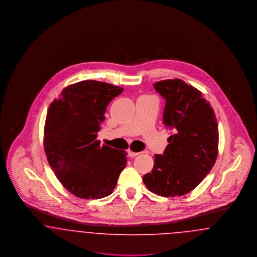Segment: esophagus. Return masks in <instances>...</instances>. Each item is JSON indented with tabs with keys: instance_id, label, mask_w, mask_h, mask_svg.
<instances>
[{
	"instance_id": "obj_1",
	"label": "esophagus",
	"mask_w": 257,
	"mask_h": 257,
	"mask_svg": "<svg viewBox=\"0 0 257 257\" xmlns=\"http://www.w3.org/2000/svg\"><path fill=\"white\" fill-rule=\"evenodd\" d=\"M140 154V152H134V151H132V150H128V155H129V157H136V156H138Z\"/></svg>"
}]
</instances>
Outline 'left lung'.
Returning a JSON list of instances; mask_svg holds the SVG:
<instances>
[{"mask_svg": "<svg viewBox=\"0 0 257 257\" xmlns=\"http://www.w3.org/2000/svg\"><path fill=\"white\" fill-rule=\"evenodd\" d=\"M153 86L166 99L163 119L173 135L164 154L155 155L153 169L144 176V182L158 196H184L201 183L215 165L217 118L201 91L182 80H164Z\"/></svg>", "mask_w": 257, "mask_h": 257, "instance_id": "left-lung-1", "label": "left lung"}]
</instances>
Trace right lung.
Segmentation results:
<instances>
[{
	"label": "right lung",
	"mask_w": 257,
	"mask_h": 257,
	"mask_svg": "<svg viewBox=\"0 0 257 257\" xmlns=\"http://www.w3.org/2000/svg\"><path fill=\"white\" fill-rule=\"evenodd\" d=\"M122 87L86 80L66 86L50 104L44 125V151L61 185L74 196H110L127 164L125 150L100 146L97 132L110 100Z\"/></svg>",
	"instance_id": "obj_1"
}]
</instances>
